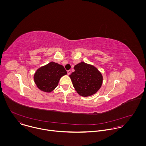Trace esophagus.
<instances>
[{"mask_svg":"<svg viewBox=\"0 0 146 146\" xmlns=\"http://www.w3.org/2000/svg\"><path fill=\"white\" fill-rule=\"evenodd\" d=\"M67 74L69 75L70 74H71V70H67Z\"/></svg>","mask_w":146,"mask_h":146,"instance_id":"1","label":"esophagus"}]
</instances>
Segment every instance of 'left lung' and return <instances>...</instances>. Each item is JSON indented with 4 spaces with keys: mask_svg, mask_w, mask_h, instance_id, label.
I'll use <instances>...</instances> for the list:
<instances>
[{
    "mask_svg": "<svg viewBox=\"0 0 146 146\" xmlns=\"http://www.w3.org/2000/svg\"><path fill=\"white\" fill-rule=\"evenodd\" d=\"M75 71L70 77L76 91L82 96L88 97L95 94L102 84L101 72L92 65L81 62L74 67Z\"/></svg>",
    "mask_w": 146,
    "mask_h": 146,
    "instance_id": "1",
    "label": "left lung"
}]
</instances>
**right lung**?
I'll return each instance as SVG.
<instances>
[{
  "label": "right lung",
  "mask_w": 146,
  "mask_h": 146,
  "mask_svg": "<svg viewBox=\"0 0 146 146\" xmlns=\"http://www.w3.org/2000/svg\"><path fill=\"white\" fill-rule=\"evenodd\" d=\"M66 74L67 71L63 66L51 62L36 71L34 82L41 90L50 92L57 86L60 78Z\"/></svg>",
  "instance_id": "right-lung-1"
}]
</instances>
